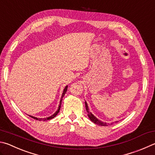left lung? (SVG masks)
Masks as SVG:
<instances>
[{
	"label": "left lung",
	"instance_id": "8db88e82",
	"mask_svg": "<svg viewBox=\"0 0 155 155\" xmlns=\"http://www.w3.org/2000/svg\"><path fill=\"white\" fill-rule=\"evenodd\" d=\"M85 107H86V110L87 112V114H88L89 118L90 120H91L92 122H94V123H95V124L99 125H101V126H108L109 125V123H105V122H102V121H101V120H100L99 119H97V118L95 117L94 115L91 113V112H89L88 106H87V104L86 102H85ZM110 124L112 125V123H111Z\"/></svg>",
	"mask_w": 155,
	"mask_h": 155
}]
</instances>
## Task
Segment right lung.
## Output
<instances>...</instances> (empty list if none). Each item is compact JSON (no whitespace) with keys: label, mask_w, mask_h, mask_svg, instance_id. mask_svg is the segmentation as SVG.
I'll return each instance as SVG.
<instances>
[{"label":"right lung","mask_w":155,"mask_h":155,"mask_svg":"<svg viewBox=\"0 0 155 155\" xmlns=\"http://www.w3.org/2000/svg\"><path fill=\"white\" fill-rule=\"evenodd\" d=\"M67 89H68V85H66L65 88H64V91H63V93H62V95H61V100H60V105H59V107H58V110L56 111L54 114H53V115H51V117H46V118H43V119H41V118H36V117H32V116H30V117L33 118L34 119H36V120H43V121H45V120H50V119H52L54 118L55 117H56V115H57L58 114V112H60V107H61V101H62V98L64 96V95H65L66 92L67 91Z\"/></svg>","instance_id":"right-lung-1"}]
</instances>
